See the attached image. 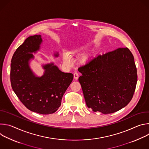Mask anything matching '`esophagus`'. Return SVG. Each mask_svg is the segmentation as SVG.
<instances>
[{"mask_svg":"<svg viewBox=\"0 0 149 149\" xmlns=\"http://www.w3.org/2000/svg\"><path fill=\"white\" fill-rule=\"evenodd\" d=\"M78 77H79V75L78 74V72H75L74 74V78L75 79H78Z\"/></svg>","mask_w":149,"mask_h":149,"instance_id":"obj_1","label":"esophagus"}]
</instances>
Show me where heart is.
Here are the masks:
<instances>
[{
  "instance_id": "1",
  "label": "heart",
  "mask_w": 149,
  "mask_h": 149,
  "mask_svg": "<svg viewBox=\"0 0 149 149\" xmlns=\"http://www.w3.org/2000/svg\"><path fill=\"white\" fill-rule=\"evenodd\" d=\"M63 59H64L65 62H67V63L70 62L71 58H70V56L68 54H65V55H64V56H63Z\"/></svg>"
}]
</instances>
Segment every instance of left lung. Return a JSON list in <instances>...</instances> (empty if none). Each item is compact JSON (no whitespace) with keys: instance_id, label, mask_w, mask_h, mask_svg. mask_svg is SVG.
<instances>
[{"instance_id":"obj_1","label":"left lung","mask_w":149,"mask_h":149,"mask_svg":"<svg viewBox=\"0 0 149 149\" xmlns=\"http://www.w3.org/2000/svg\"><path fill=\"white\" fill-rule=\"evenodd\" d=\"M78 81L86 104L94 112L115 113L128 104L137 81L134 56L128 48L98 55L79 67Z\"/></svg>"}]
</instances>
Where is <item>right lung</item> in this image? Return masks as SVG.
<instances>
[{"instance_id": "add662e5", "label": "right lung", "mask_w": 149, "mask_h": 149, "mask_svg": "<svg viewBox=\"0 0 149 149\" xmlns=\"http://www.w3.org/2000/svg\"><path fill=\"white\" fill-rule=\"evenodd\" d=\"M41 42L40 35L31 36L16 49L11 60L10 82L13 91L28 109L49 114L61 106L62 98L74 75L61 71L53 63L44 66L45 71L41 77L33 74L28 62L33 58L32 53L39 49Z\"/></svg>"}]
</instances>
